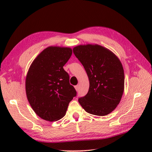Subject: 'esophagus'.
<instances>
[{
  "mask_svg": "<svg viewBox=\"0 0 152 152\" xmlns=\"http://www.w3.org/2000/svg\"><path fill=\"white\" fill-rule=\"evenodd\" d=\"M74 88H75L76 91H78V89H79V86H76L75 87H74Z\"/></svg>",
  "mask_w": 152,
  "mask_h": 152,
  "instance_id": "34e87169",
  "label": "esophagus"
}]
</instances>
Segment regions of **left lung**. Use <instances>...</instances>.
Here are the masks:
<instances>
[{
    "label": "left lung",
    "mask_w": 152,
    "mask_h": 152,
    "mask_svg": "<svg viewBox=\"0 0 152 152\" xmlns=\"http://www.w3.org/2000/svg\"><path fill=\"white\" fill-rule=\"evenodd\" d=\"M73 52L84 67L89 81L88 93L78 102L85 110L104 116L117 107L124 91L122 64L112 52L98 44L79 45Z\"/></svg>",
    "instance_id": "8db88e82"
}]
</instances>
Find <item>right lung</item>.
<instances>
[{"label":"right lung","instance_id":"obj_1","mask_svg":"<svg viewBox=\"0 0 152 152\" xmlns=\"http://www.w3.org/2000/svg\"><path fill=\"white\" fill-rule=\"evenodd\" d=\"M69 47L49 46L38 55L25 79L28 101L37 115L48 121H57L66 114L76 91L69 83L63 66L72 56Z\"/></svg>","mask_w":152,"mask_h":152}]
</instances>
